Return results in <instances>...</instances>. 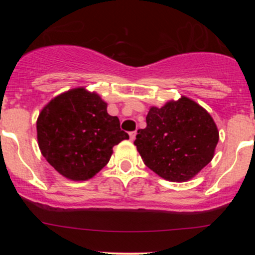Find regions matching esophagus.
Returning <instances> with one entry per match:
<instances>
[{
  "instance_id": "esophagus-1",
  "label": "esophagus",
  "mask_w": 255,
  "mask_h": 255,
  "mask_svg": "<svg viewBox=\"0 0 255 255\" xmlns=\"http://www.w3.org/2000/svg\"><path fill=\"white\" fill-rule=\"evenodd\" d=\"M135 136H136V131H130L129 139L131 140V141H134V140H135Z\"/></svg>"
}]
</instances>
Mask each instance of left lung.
Wrapping results in <instances>:
<instances>
[{
  "label": "left lung",
  "mask_w": 255,
  "mask_h": 255,
  "mask_svg": "<svg viewBox=\"0 0 255 255\" xmlns=\"http://www.w3.org/2000/svg\"><path fill=\"white\" fill-rule=\"evenodd\" d=\"M146 128L139 129L134 145L145 165L171 182H186L212 160L218 128L212 116L182 96L162 108L151 107Z\"/></svg>",
  "instance_id": "8db88e82"
}]
</instances>
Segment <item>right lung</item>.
<instances>
[{
    "mask_svg": "<svg viewBox=\"0 0 255 255\" xmlns=\"http://www.w3.org/2000/svg\"><path fill=\"white\" fill-rule=\"evenodd\" d=\"M96 92L77 87L52 98L37 119L39 150L68 180L86 181L109 162L113 147L129 135Z\"/></svg>",
    "mask_w": 255,
    "mask_h": 255,
    "instance_id": "right-lung-1",
    "label": "right lung"
}]
</instances>
